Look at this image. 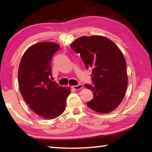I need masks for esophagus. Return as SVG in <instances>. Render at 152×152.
<instances>
[{
    "instance_id": "esophagus-1",
    "label": "esophagus",
    "mask_w": 152,
    "mask_h": 152,
    "mask_svg": "<svg viewBox=\"0 0 152 152\" xmlns=\"http://www.w3.org/2000/svg\"><path fill=\"white\" fill-rule=\"evenodd\" d=\"M72 87L73 89L76 90V91H78V90H80V89H81V88H83V85H82V84H78V85L73 86H72Z\"/></svg>"
}]
</instances>
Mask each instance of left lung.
<instances>
[{
  "label": "left lung",
  "mask_w": 152,
  "mask_h": 152,
  "mask_svg": "<svg viewBox=\"0 0 152 152\" xmlns=\"http://www.w3.org/2000/svg\"><path fill=\"white\" fill-rule=\"evenodd\" d=\"M70 47L80 53L86 68H92L94 85H84L94 94L88 107L100 113L113 111L123 101L128 84L127 64L121 51L101 35L82 36Z\"/></svg>",
  "instance_id": "left-lung-1"
}]
</instances>
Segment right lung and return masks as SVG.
<instances>
[{
  "instance_id": "add662e5",
  "label": "right lung",
  "mask_w": 152,
  "mask_h": 152,
  "mask_svg": "<svg viewBox=\"0 0 152 152\" xmlns=\"http://www.w3.org/2000/svg\"><path fill=\"white\" fill-rule=\"evenodd\" d=\"M60 45L40 42L25 51L18 70L19 88L30 109L43 118L53 119L62 114L70 88L51 80V60Z\"/></svg>"
}]
</instances>
